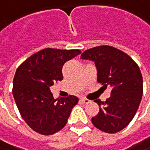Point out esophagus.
Instances as JSON below:
<instances>
[{
    "label": "esophagus",
    "mask_w": 150,
    "mask_h": 150,
    "mask_svg": "<svg viewBox=\"0 0 150 150\" xmlns=\"http://www.w3.org/2000/svg\"><path fill=\"white\" fill-rule=\"evenodd\" d=\"M81 100H82V102H83V103H86V104H88V103H91V101L88 100V99H87V98H81Z\"/></svg>",
    "instance_id": "esophagus-1"
}]
</instances>
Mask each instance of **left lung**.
I'll return each instance as SVG.
<instances>
[{"instance_id":"left-lung-1","label":"left lung","mask_w":150,"mask_h":150,"mask_svg":"<svg viewBox=\"0 0 150 150\" xmlns=\"http://www.w3.org/2000/svg\"><path fill=\"white\" fill-rule=\"evenodd\" d=\"M80 58L93 61L97 81L112 88L109 98L94 101L99 112L92 118L93 125L106 133L122 131L135 117L142 98L143 78L139 66L124 52L108 45L86 50Z\"/></svg>"}]
</instances>
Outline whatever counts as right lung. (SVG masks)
Segmentation results:
<instances>
[{"label": "right lung", "instance_id": "1", "mask_svg": "<svg viewBox=\"0 0 150 150\" xmlns=\"http://www.w3.org/2000/svg\"><path fill=\"white\" fill-rule=\"evenodd\" d=\"M81 53L78 49L45 48L25 60L13 79V96L19 113L30 128L49 135L66 126L79 98L74 95L54 99L50 86L62 80V67Z\"/></svg>", "mask_w": 150, "mask_h": 150}]
</instances>
